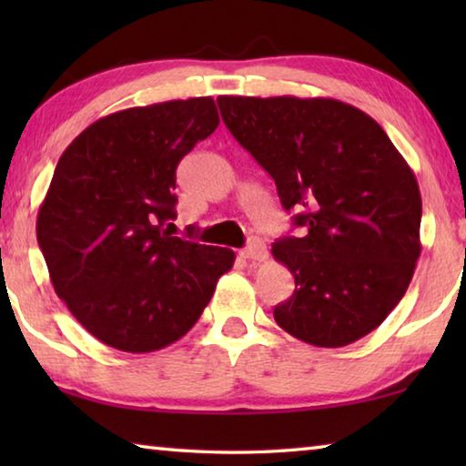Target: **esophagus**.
<instances>
[{
	"label": "esophagus",
	"mask_w": 466,
	"mask_h": 466,
	"mask_svg": "<svg viewBox=\"0 0 466 466\" xmlns=\"http://www.w3.org/2000/svg\"><path fill=\"white\" fill-rule=\"evenodd\" d=\"M240 257L247 258V261H265L267 258V247L261 238H250L247 248L240 250Z\"/></svg>",
	"instance_id": "34e87169"
}]
</instances>
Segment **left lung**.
<instances>
[{
	"instance_id": "obj_1",
	"label": "left lung",
	"mask_w": 466,
	"mask_h": 466,
	"mask_svg": "<svg viewBox=\"0 0 466 466\" xmlns=\"http://www.w3.org/2000/svg\"><path fill=\"white\" fill-rule=\"evenodd\" d=\"M218 106L309 230L273 242L296 279L275 322L317 347L372 333L405 296L421 252V195L405 157L372 116L335 98L219 96Z\"/></svg>"
}]
</instances>
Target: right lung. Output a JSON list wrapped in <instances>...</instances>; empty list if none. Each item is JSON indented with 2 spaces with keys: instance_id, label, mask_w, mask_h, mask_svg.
Returning a JSON list of instances; mask_svg holds the SVG:
<instances>
[{
  "instance_id": "obj_1",
  "label": "right lung",
  "mask_w": 466,
  "mask_h": 466,
  "mask_svg": "<svg viewBox=\"0 0 466 466\" xmlns=\"http://www.w3.org/2000/svg\"><path fill=\"white\" fill-rule=\"evenodd\" d=\"M219 125L211 96L125 108L61 154L38 209L51 283L76 320L108 347L149 353L199 320L230 248L168 232L177 167Z\"/></svg>"
}]
</instances>
